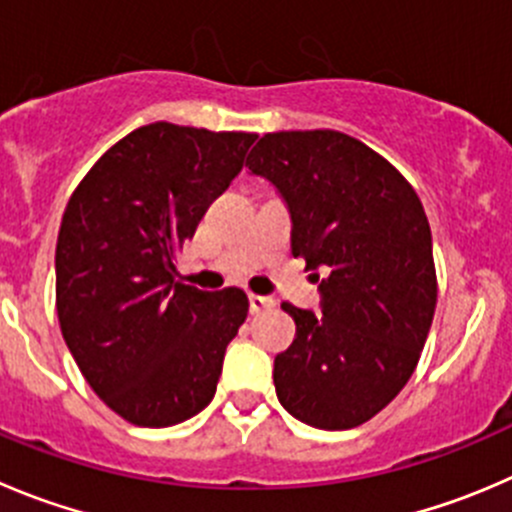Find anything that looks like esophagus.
Segmentation results:
<instances>
[{
	"instance_id": "esophagus-1",
	"label": "esophagus",
	"mask_w": 512,
	"mask_h": 512,
	"mask_svg": "<svg viewBox=\"0 0 512 512\" xmlns=\"http://www.w3.org/2000/svg\"><path fill=\"white\" fill-rule=\"evenodd\" d=\"M270 307H275V300H272V297H267V295H255V292H252V295H250V310H252V312L270 310Z\"/></svg>"
}]
</instances>
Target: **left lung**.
Returning <instances> with one entry per match:
<instances>
[{
  "mask_svg": "<svg viewBox=\"0 0 512 512\" xmlns=\"http://www.w3.org/2000/svg\"><path fill=\"white\" fill-rule=\"evenodd\" d=\"M247 167L285 197L292 255L327 270L322 315L282 302L297 335L275 357L277 400L312 428H357L405 388L433 325L423 202L385 157L335 130L270 132Z\"/></svg>",
  "mask_w": 512,
  "mask_h": 512,
  "instance_id": "left-lung-1",
  "label": "left lung"
}]
</instances>
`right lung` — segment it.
<instances>
[{
    "instance_id": "right-lung-1",
    "label": "right lung",
    "mask_w": 512,
    "mask_h": 512,
    "mask_svg": "<svg viewBox=\"0 0 512 512\" xmlns=\"http://www.w3.org/2000/svg\"><path fill=\"white\" fill-rule=\"evenodd\" d=\"M255 140L145 124L69 197L54 255L59 327L89 388L127 423L170 428L215 398L250 302L240 287L177 282L175 260Z\"/></svg>"
}]
</instances>
